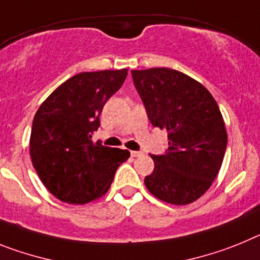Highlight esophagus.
Returning <instances> with one entry per match:
<instances>
[{
	"label": "esophagus",
	"mask_w": 260,
	"mask_h": 260,
	"mask_svg": "<svg viewBox=\"0 0 260 260\" xmlns=\"http://www.w3.org/2000/svg\"><path fill=\"white\" fill-rule=\"evenodd\" d=\"M131 155H132V157H140V155H143V152H136V150H132V152H131Z\"/></svg>",
	"instance_id": "esophagus-1"
}]
</instances>
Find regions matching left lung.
I'll use <instances>...</instances> for the list:
<instances>
[{
	"mask_svg": "<svg viewBox=\"0 0 260 260\" xmlns=\"http://www.w3.org/2000/svg\"><path fill=\"white\" fill-rule=\"evenodd\" d=\"M132 77L150 123L169 137V150L152 155L154 170L144 183L165 203H193L212 186L226 150L217 102L202 83L169 68L132 71Z\"/></svg>",
	"mask_w": 260,
	"mask_h": 260,
	"instance_id": "8db88e82",
	"label": "left lung"
}]
</instances>
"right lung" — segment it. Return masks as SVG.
<instances>
[{
	"instance_id": "right-lung-1",
	"label": "right lung",
	"mask_w": 260,
	"mask_h": 260,
	"mask_svg": "<svg viewBox=\"0 0 260 260\" xmlns=\"http://www.w3.org/2000/svg\"><path fill=\"white\" fill-rule=\"evenodd\" d=\"M128 69L83 72L61 83L38 108L30 137L32 166L53 196L68 204L102 198L125 149L92 144L99 115L120 89Z\"/></svg>"
}]
</instances>
